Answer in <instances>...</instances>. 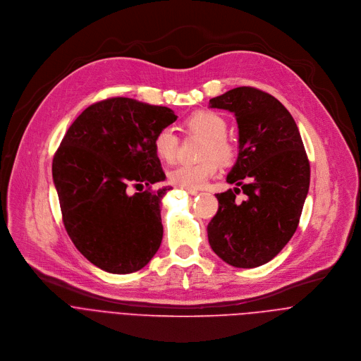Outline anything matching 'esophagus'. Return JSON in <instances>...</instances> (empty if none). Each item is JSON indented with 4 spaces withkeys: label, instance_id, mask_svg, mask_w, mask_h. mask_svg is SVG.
Returning <instances> with one entry per match:
<instances>
[{
    "label": "esophagus",
    "instance_id": "34e87169",
    "mask_svg": "<svg viewBox=\"0 0 361 361\" xmlns=\"http://www.w3.org/2000/svg\"><path fill=\"white\" fill-rule=\"evenodd\" d=\"M185 191H187L188 194H191V195H197V194H198V191H195V190H188V188H185Z\"/></svg>",
    "mask_w": 361,
    "mask_h": 361
}]
</instances>
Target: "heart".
<instances>
[{"label":"heart","instance_id":"obj_1","mask_svg":"<svg viewBox=\"0 0 361 361\" xmlns=\"http://www.w3.org/2000/svg\"><path fill=\"white\" fill-rule=\"evenodd\" d=\"M185 127L188 131L207 140V144H205L204 148V157L207 160L198 164H181L170 171L169 178L177 187L197 190L201 188L209 181V178L217 173L219 164L212 157H214L221 163H230L234 157V147L226 138V120L216 113H197L187 120ZM178 142L180 140L174 128L164 127L154 137V151H156L159 159L171 163L177 157Z\"/></svg>","mask_w":361,"mask_h":361}]
</instances>
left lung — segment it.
<instances>
[{"label":"left lung","instance_id":"left-lung-1","mask_svg":"<svg viewBox=\"0 0 361 361\" xmlns=\"http://www.w3.org/2000/svg\"><path fill=\"white\" fill-rule=\"evenodd\" d=\"M234 114L237 160L227 174L234 191L216 194L219 212L209 223V243L223 262L254 269L273 260L297 230L310 187V164L297 124L273 95L237 87L209 102ZM243 190L244 202L235 194Z\"/></svg>","mask_w":361,"mask_h":361}]
</instances>
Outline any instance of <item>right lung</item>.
<instances>
[{"mask_svg": "<svg viewBox=\"0 0 361 361\" xmlns=\"http://www.w3.org/2000/svg\"><path fill=\"white\" fill-rule=\"evenodd\" d=\"M176 120L171 109L117 97L85 109L66 133L53 181L70 238L98 269L134 273L159 251L171 187L149 190L166 180L154 137ZM130 185L147 190L130 195Z\"/></svg>", "mask_w": 361, "mask_h": 361, "instance_id": "right-lung-1", "label": "right lung"}]
</instances>
